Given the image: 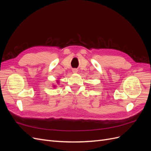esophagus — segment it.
I'll return each instance as SVG.
<instances>
[{
  "instance_id": "34e87169",
  "label": "esophagus",
  "mask_w": 151,
  "mask_h": 151,
  "mask_svg": "<svg viewBox=\"0 0 151 151\" xmlns=\"http://www.w3.org/2000/svg\"><path fill=\"white\" fill-rule=\"evenodd\" d=\"M72 72L73 73H75V74H76V73L77 72V70L76 69V68H74V69L72 70Z\"/></svg>"
}]
</instances>
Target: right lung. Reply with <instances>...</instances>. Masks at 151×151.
<instances>
[{"label":"right lung","mask_w":151,"mask_h":151,"mask_svg":"<svg viewBox=\"0 0 151 151\" xmlns=\"http://www.w3.org/2000/svg\"><path fill=\"white\" fill-rule=\"evenodd\" d=\"M57 83H58V82H57Z\"/></svg>","instance_id":"1"}]
</instances>
